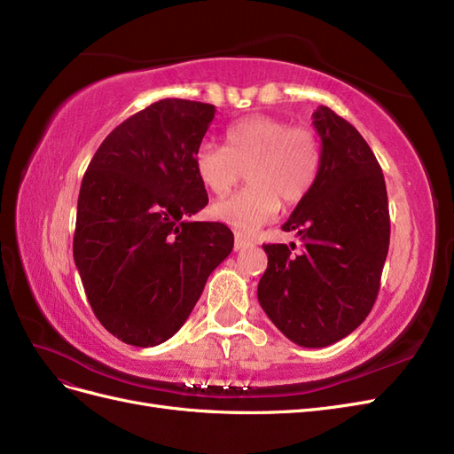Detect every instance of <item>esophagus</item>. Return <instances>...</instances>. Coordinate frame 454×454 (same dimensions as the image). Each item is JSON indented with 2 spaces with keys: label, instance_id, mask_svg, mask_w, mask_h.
Masks as SVG:
<instances>
[{
  "label": "esophagus",
  "instance_id": "34e87169",
  "mask_svg": "<svg viewBox=\"0 0 454 454\" xmlns=\"http://www.w3.org/2000/svg\"><path fill=\"white\" fill-rule=\"evenodd\" d=\"M247 247H251V243L243 238H236V241H233V248H236V251H241V248H247Z\"/></svg>",
  "mask_w": 454,
  "mask_h": 454
}]
</instances>
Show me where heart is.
Masks as SVG:
<instances>
[{
  "instance_id": "b5f03b06",
  "label": "heart",
  "mask_w": 454,
  "mask_h": 454,
  "mask_svg": "<svg viewBox=\"0 0 454 454\" xmlns=\"http://www.w3.org/2000/svg\"><path fill=\"white\" fill-rule=\"evenodd\" d=\"M200 183L226 194L247 169L248 186L211 206V215L238 231L251 233L286 206L301 201L320 173V143L309 126L253 114L226 129V147L201 141L194 153Z\"/></svg>"
}]
</instances>
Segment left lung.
<instances>
[{
	"label": "left lung",
	"instance_id": "left-lung-1",
	"mask_svg": "<svg viewBox=\"0 0 454 454\" xmlns=\"http://www.w3.org/2000/svg\"><path fill=\"white\" fill-rule=\"evenodd\" d=\"M323 141L320 173L283 224L301 251L264 245L268 270L258 301L290 341L326 347L356 330L370 315L388 253L390 216L381 166L370 145L330 107L313 113Z\"/></svg>",
	"mask_w": 454,
	"mask_h": 454
}]
</instances>
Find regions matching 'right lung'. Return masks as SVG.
<instances>
[{
  "mask_svg": "<svg viewBox=\"0 0 454 454\" xmlns=\"http://www.w3.org/2000/svg\"><path fill=\"white\" fill-rule=\"evenodd\" d=\"M215 111L156 101L111 131L82 177L73 258L94 315L128 345L169 340L233 248L228 226L188 221L209 201L194 153Z\"/></svg>",
  "mask_w": 454,
  "mask_h": 454,
  "instance_id": "1",
  "label": "right lung"
}]
</instances>
